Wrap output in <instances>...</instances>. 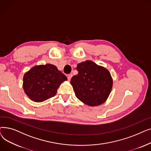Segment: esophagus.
Wrapping results in <instances>:
<instances>
[{"label": "esophagus", "instance_id": "obj_1", "mask_svg": "<svg viewBox=\"0 0 151 151\" xmlns=\"http://www.w3.org/2000/svg\"><path fill=\"white\" fill-rule=\"evenodd\" d=\"M72 74H68V75H67V78H68V81H70V80H71V77H72Z\"/></svg>", "mask_w": 151, "mask_h": 151}]
</instances>
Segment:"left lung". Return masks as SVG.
Masks as SVG:
<instances>
[{
    "mask_svg": "<svg viewBox=\"0 0 151 151\" xmlns=\"http://www.w3.org/2000/svg\"><path fill=\"white\" fill-rule=\"evenodd\" d=\"M76 69L78 73L70 81L76 97L91 106L104 104L113 87L109 71L91 60L78 63Z\"/></svg>",
    "mask_w": 151,
    "mask_h": 151,
    "instance_id": "8db88e82",
    "label": "left lung"
}]
</instances>
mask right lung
I'll return each instance as SVG.
<instances>
[{"label":"right lung","instance_id":"obj_1","mask_svg":"<svg viewBox=\"0 0 151 151\" xmlns=\"http://www.w3.org/2000/svg\"><path fill=\"white\" fill-rule=\"evenodd\" d=\"M67 80L54 65H36L24 75L23 89L30 100L42 102L55 96L59 86Z\"/></svg>","mask_w":151,"mask_h":151}]
</instances>
